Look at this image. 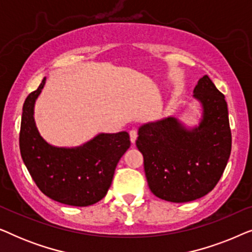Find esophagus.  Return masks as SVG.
<instances>
[{"label": "esophagus", "instance_id": "34e87169", "mask_svg": "<svg viewBox=\"0 0 252 252\" xmlns=\"http://www.w3.org/2000/svg\"><path fill=\"white\" fill-rule=\"evenodd\" d=\"M129 139H130V142H132L133 144L135 143V141L137 139V130L135 129H132L129 132Z\"/></svg>", "mask_w": 252, "mask_h": 252}]
</instances>
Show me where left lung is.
I'll return each mask as SVG.
<instances>
[{
	"instance_id": "obj_1",
	"label": "left lung",
	"mask_w": 252,
	"mask_h": 252,
	"mask_svg": "<svg viewBox=\"0 0 252 252\" xmlns=\"http://www.w3.org/2000/svg\"><path fill=\"white\" fill-rule=\"evenodd\" d=\"M202 105L198 126L188 128L175 117L143 124L136 147L143 155L151 192L173 203L195 201L218 184L232 150L228 109L208 75L194 88Z\"/></svg>"
}]
</instances>
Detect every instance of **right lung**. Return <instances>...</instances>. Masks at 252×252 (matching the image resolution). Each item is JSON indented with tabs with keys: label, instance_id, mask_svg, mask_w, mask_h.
<instances>
[{
	"label": "right lung",
	"instance_id": "add662e5",
	"mask_svg": "<svg viewBox=\"0 0 252 252\" xmlns=\"http://www.w3.org/2000/svg\"><path fill=\"white\" fill-rule=\"evenodd\" d=\"M44 84L46 78L23 106L19 148L24 164L49 198L72 206L95 204L106 195L117 164L130 146L128 133H101L75 148L51 146L34 120V104Z\"/></svg>",
	"mask_w": 252,
	"mask_h": 252
}]
</instances>
